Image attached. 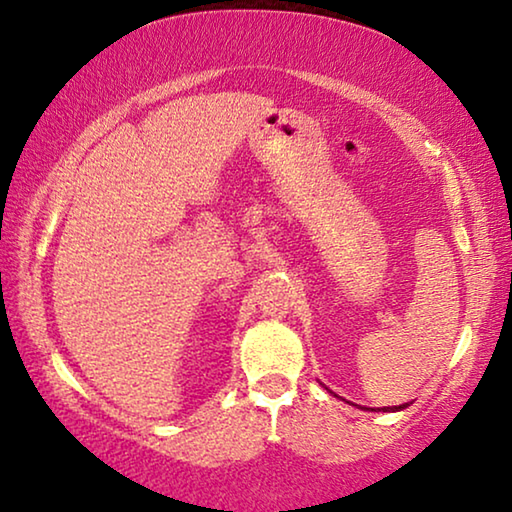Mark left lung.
<instances>
[{"instance_id": "1", "label": "left lung", "mask_w": 512, "mask_h": 512, "mask_svg": "<svg viewBox=\"0 0 512 512\" xmlns=\"http://www.w3.org/2000/svg\"><path fill=\"white\" fill-rule=\"evenodd\" d=\"M404 406L406 404H402V406H384V409H379V411H402ZM372 411H375V409H372Z\"/></svg>"}]
</instances>
